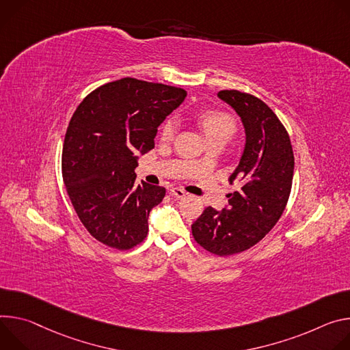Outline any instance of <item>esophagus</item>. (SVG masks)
<instances>
[{"label":"esophagus","instance_id":"34e87169","mask_svg":"<svg viewBox=\"0 0 350 350\" xmlns=\"http://www.w3.org/2000/svg\"><path fill=\"white\" fill-rule=\"evenodd\" d=\"M171 195H172L174 198H176V199H183V198L186 196V191L182 190V189H179V187H172V189H171Z\"/></svg>","mask_w":350,"mask_h":350}]
</instances>
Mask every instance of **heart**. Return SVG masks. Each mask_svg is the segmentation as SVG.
I'll list each match as a JSON object with an SVG mask.
<instances>
[{
  "label": "heart",
  "mask_w": 350,
  "mask_h": 350,
  "mask_svg": "<svg viewBox=\"0 0 350 350\" xmlns=\"http://www.w3.org/2000/svg\"><path fill=\"white\" fill-rule=\"evenodd\" d=\"M200 126L207 137V140L213 139H225L228 140L232 135L237 132V122L230 115L221 111H206L200 115ZM176 133V121L168 120L164 122L161 128V139L170 142L174 139Z\"/></svg>",
  "instance_id": "1"
}]
</instances>
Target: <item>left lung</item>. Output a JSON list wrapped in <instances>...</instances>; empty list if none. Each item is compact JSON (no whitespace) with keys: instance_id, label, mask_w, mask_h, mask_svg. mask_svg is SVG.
Masks as SVG:
<instances>
[{"instance_id":"8db88e82","label":"left lung","mask_w":350,"mask_h":350,"mask_svg":"<svg viewBox=\"0 0 350 350\" xmlns=\"http://www.w3.org/2000/svg\"><path fill=\"white\" fill-rule=\"evenodd\" d=\"M218 97L241 116L246 144L229 182L228 207H207L193 222L191 234L207 252L230 256L258 243L281 218L292 189L295 159L289 135L264 101L239 90H221Z\"/></svg>"}]
</instances>
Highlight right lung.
<instances>
[{
    "label": "right lung",
    "instance_id": "right-lung-1",
    "mask_svg": "<svg viewBox=\"0 0 350 350\" xmlns=\"http://www.w3.org/2000/svg\"><path fill=\"white\" fill-rule=\"evenodd\" d=\"M185 97L180 88L124 77L92 92L73 112L62 178L77 217L105 246L129 250L147 237L148 214L165 187L135 186L137 155L154 147L157 128Z\"/></svg>",
    "mask_w": 350,
    "mask_h": 350
}]
</instances>
